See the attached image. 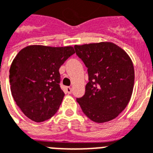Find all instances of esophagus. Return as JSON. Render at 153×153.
Instances as JSON below:
<instances>
[{
	"instance_id": "esophagus-1",
	"label": "esophagus",
	"mask_w": 153,
	"mask_h": 153,
	"mask_svg": "<svg viewBox=\"0 0 153 153\" xmlns=\"http://www.w3.org/2000/svg\"><path fill=\"white\" fill-rule=\"evenodd\" d=\"M65 90H66V92L69 94L72 93V88H71L70 87H66L65 88Z\"/></svg>"
}]
</instances>
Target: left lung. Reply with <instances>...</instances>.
<instances>
[{
  "mask_svg": "<svg viewBox=\"0 0 153 153\" xmlns=\"http://www.w3.org/2000/svg\"><path fill=\"white\" fill-rule=\"evenodd\" d=\"M76 53L88 68L85 94L76 101L95 123L112 120L126 107L134 85V68L124 50L110 42L75 45Z\"/></svg>",
  "mask_w": 153,
  "mask_h": 153,
  "instance_id": "8db88e82",
  "label": "left lung"
}]
</instances>
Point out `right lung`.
Returning <instances> with one entry per match:
<instances>
[{
    "mask_svg": "<svg viewBox=\"0 0 153 153\" xmlns=\"http://www.w3.org/2000/svg\"><path fill=\"white\" fill-rule=\"evenodd\" d=\"M74 53L73 46L30 45L15 57L9 69L11 92L30 120L42 123L56 114L65 96L59 69Z\"/></svg>",
    "mask_w": 153,
    "mask_h": 153,
    "instance_id": "add662e5",
    "label": "right lung"
}]
</instances>
